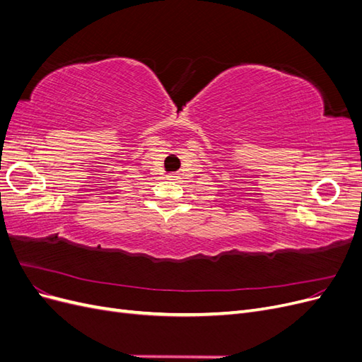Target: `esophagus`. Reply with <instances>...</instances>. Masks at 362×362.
Here are the masks:
<instances>
[{"mask_svg":"<svg viewBox=\"0 0 362 362\" xmlns=\"http://www.w3.org/2000/svg\"><path fill=\"white\" fill-rule=\"evenodd\" d=\"M175 178H177V175H175V173L168 175V180H175Z\"/></svg>","mask_w":362,"mask_h":362,"instance_id":"1","label":"esophagus"}]
</instances>
